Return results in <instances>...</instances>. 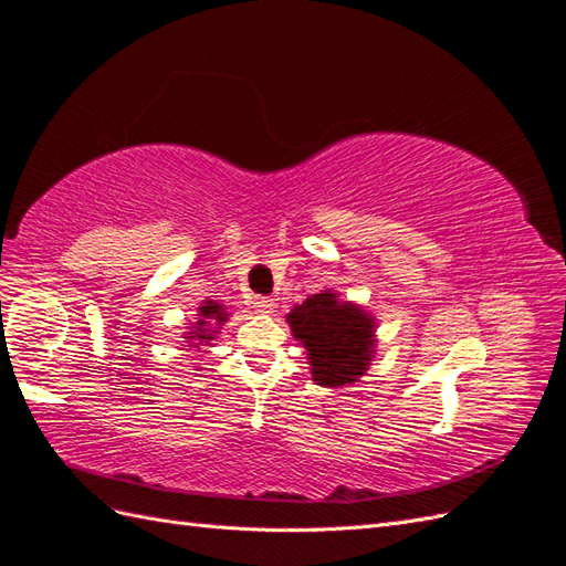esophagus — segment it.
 Returning a JSON list of instances; mask_svg holds the SVG:
<instances>
[{
	"mask_svg": "<svg viewBox=\"0 0 566 566\" xmlns=\"http://www.w3.org/2000/svg\"><path fill=\"white\" fill-rule=\"evenodd\" d=\"M253 308L258 313H272L274 311V301L270 296H255L253 298Z\"/></svg>",
	"mask_w": 566,
	"mask_h": 566,
	"instance_id": "obj_1",
	"label": "esophagus"
}]
</instances>
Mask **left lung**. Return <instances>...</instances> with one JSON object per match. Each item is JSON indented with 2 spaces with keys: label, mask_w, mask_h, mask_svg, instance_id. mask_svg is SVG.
Returning <instances> with one entry per match:
<instances>
[{
  "label": "left lung",
  "mask_w": 566,
  "mask_h": 566,
  "mask_svg": "<svg viewBox=\"0 0 566 566\" xmlns=\"http://www.w3.org/2000/svg\"><path fill=\"white\" fill-rule=\"evenodd\" d=\"M286 323L306 346L317 385H352L368 370L375 354V317L356 303L339 301L327 289L294 306Z\"/></svg>",
  "instance_id": "obj_1"
}]
</instances>
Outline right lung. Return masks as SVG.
Returning a JSON list of instances; mask_svg holds the SVG:
<instances>
[{
	"mask_svg": "<svg viewBox=\"0 0 566 566\" xmlns=\"http://www.w3.org/2000/svg\"><path fill=\"white\" fill-rule=\"evenodd\" d=\"M229 317L227 308L220 306V303L214 301H206L202 306L198 308V321L191 327V332H186V342H191L188 346H202V344H210L217 335V327H220Z\"/></svg>",
	"mask_w": 566,
	"mask_h": 566,
	"instance_id": "1",
	"label": "right lung"
}]
</instances>
